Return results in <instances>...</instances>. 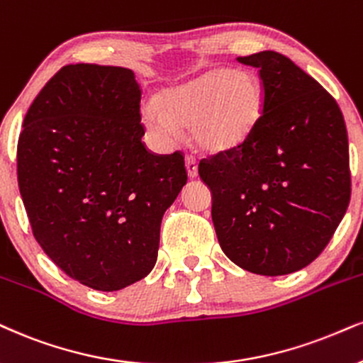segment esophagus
Here are the masks:
<instances>
[{
    "label": "esophagus",
    "mask_w": 363,
    "mask_h": 363,
    "mask_svg": "<svg viewBox=\"0 0 363 363\" xmlns=\"http://www.w3.org/2000/svg\"><path fill=\"white\" fill-rule=\"evenodd\" d=\"M185 167H186V173H189V177L196 178V174H199V163H196L195 158H191V156H186Z\"/></svg>",
    "instance_id": "obj_1"
}]
</instances>
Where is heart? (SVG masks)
<instances>
[{"label":"heart","instance_id":"heart-1","mask_svg":"<svg viewBox=\"0 0 363 363\" xmlns=\"http://www.w3.org/2000/svg\"><path fill=\"white\" fill-rule=\"evenodd\" d=\"M264 111V84L250 70L213 69L160 96V107H141L143 126L153 143L168 150L189 128L199 150L210 155L240 147L256 131Z\"/></svg>","mask_w":363,"mask_h":363}]
</instances>
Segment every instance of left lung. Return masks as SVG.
I'll list each match as a JSON object with an SVG mask.
<instances>
[{"label":"left lung","instance_id":"left-lung-1","mask_svg":"<svg viewBox=\"0 0 363 363\" xmlns=\"http://www.w3.org/2000/svg\"><path fill=\"white\" fill-rule=\"evenodd\" d=\"M237 60L259 69L264 111L229 153L202 160L212 220L225 256L262 276L299 271L320 256L350 202L345 121L337 101L283 53Z\"/></svg>","mask_w":363,"mask_h":363}]
</instances>
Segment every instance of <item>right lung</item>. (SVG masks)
<instances>
[{
	"label": "right lung",
	"instance_id": "right-lung-1",
	"mask_svg": "<svg viewBox=\"0 0 363 363\" xmlns=\"http://www.w3.org/2000/svg\"><path fill=\"white\" fill-rule=\"evenodd\" d=\"M141 89L124 67H62L18 140V186L43 252L80 284L118 291L150 274L163 213L186 183L183 155L141 143Z\"/></svg>",
	"mask_w": 363,
	"mask_h": 363
}]
</instances>
